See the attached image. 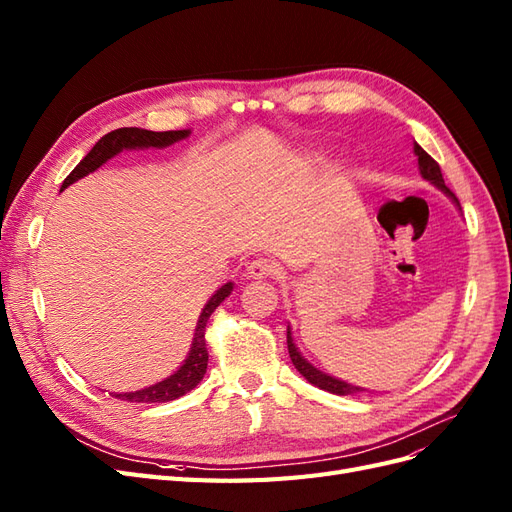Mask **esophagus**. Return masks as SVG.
<instances>
[{
  "mask_svg": "<svg viewBox=\"0 0 512 512\" xmlns=\"http://www.w3.org/2000/svg\"><path fill=\"white\" fill-rule=\"evenodd\" d=\"M275 273H277V267H275V262H271L269 258L252 260L245 269V275L250 277V280H267V277H273Z\"/></svg>",
  "mask_w": 512,
  "mask_h": 512,
  "instance_id": "esophagus-1",
  "label": "esophagus"
}]
</instances>
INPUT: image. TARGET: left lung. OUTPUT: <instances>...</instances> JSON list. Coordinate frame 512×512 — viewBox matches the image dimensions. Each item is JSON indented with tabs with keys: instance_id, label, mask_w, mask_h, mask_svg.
<instances>
[{
	"instance_id": "8db88e82",
	"label": "left lung",
	"mask_w": 512,
	"mask_h": 512,
	"mask_svg": "<svg viewBox=\"0 0 512 512\" xmlns=\"http://www.w3.org/2000/svg\"><path fill=\"white\" fill-rule=\"evenodd\" d=\"M414 153L418 156V168H421V175H423L427 181H431L433 185H438L440 190H444V192H446L448 196H451V198L455 200V203L459 205L457 196H455V194H453L451 190H448L446 185H444L442 170H440L438 162L433 160L421 145H414ZM288 354H290V359H292V365L299 369V374H301L307 382H312V384L320 386V389H324V391L335 393V395H350V393H359V391H363V389H359V386H352V384H346V382L337 380V378H331V376H327V374H322L320 369H316V367L309 365V363L303 359V356L299 354L297 346H294V342H292V335H290V329H288Z\"/></svg>"
}]
</instances>
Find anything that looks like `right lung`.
I'll use <instances>...</instances> for the list:
<instances>
[{
	"label": "right lung",
	"mask_w": 512,
	"mask_h": 512,
	"mask_svg": "<svg viewBox=\"0 0 512 512\" xmlns=\"http://www.w3.org/2000/svg\"><path fill=\"white\" fill-rule=\"evenodd\" d=\"M190 134V130H168V132H151V130H141V128H119L104 134L100 141L94 145L87 156L74 166L72 173L61 183V190H66L70 183L79 181L81 177L94 173L96 168H100L106 160H111L117 156L123 149H136V147H166L173 145L181 138ZM232 290V284H224L213 297L207 301L203 314L198 318L196 324V333H194V342L192 350L188 354L185 363L175 371L173 376H168L166 380L147 386L143 391H134V393H115L113 397L123 399V401H136V404H164V401H173L188 391H192L194 386L203 380L207 363H209V352H207V342H205V329H207V320Z\"/></svg>",
	"instance_id": "1"
}]
</instances>
